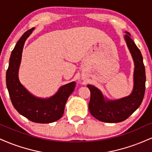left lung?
I'll list each match as a JSON object with an SVG mask.
<instances>
[{"instance_id":"1","label":"left lung","mask_w":152,"mask_h":152,"mask_svg":"<svg viewBox=\"0 0 152 152\" xmlns=\"http://www.w3.org/2000/svg\"><path fill=\"white\" fill-rule=\"evenodd\" d=\"M124 39L132 54L134 63V86L129 95L124 98L110 100L93 85L88 84L91 91L88 109L96 119L106 123H118L126 120L142 104L145 92L146 74L141 51L131 38L129 32H125Z\"/></svg>"}]
</instances>
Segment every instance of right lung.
Instances as JSON below:
<instances>
[{"label": "right lung", "mask_w": 152, "mask_h": 152, "mask_svg": "<svg viewBox=\"0 0 152 152\" xmlns=\"http://www.w3.org/2000/svg\"><path fill=\"white\" fill-rule=\"evenodd\" d=\"M34 29L24 33L12 51L6 72V86L12 104L19 114L36 123H52L62 117L66 103L74 91L75 81L61 86L54 95L45 99L33 95L21 84L18 71L23 49Z\"/></svg>", "instance_id": "right-lung-1"}]
</instances>
